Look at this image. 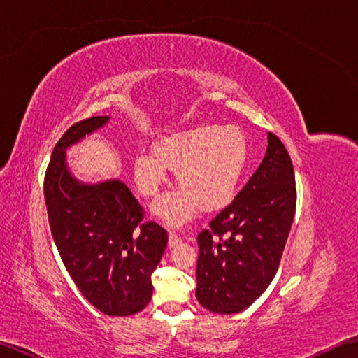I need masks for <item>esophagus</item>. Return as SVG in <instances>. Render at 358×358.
<instances>
[{
  "instance_id": "obj_1",
  "label": "esophagus",
  "mask_w": 358,
  "mask_h": 358,
  "mask_svg": "<svg viewBox=\"0 0 358 358\" xmlns=\"http://www.w3.org/2000/svg\"><path fill=\"white\" fill-rule=\"evenodd\" d=\"M178 243H181V237H178V235L175 234V232H171L169 234V248L177 246Z\"/></svg>"
}]
</instances>
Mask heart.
Instances as JSON below:
<instances>
[{"instance_id":"obj_1","label":"heart","mask_w":358,"mask_h":358,"mask_svg":"<svg viewBox=\"0 0 358 358\" xmlns=\"http://www.w3.org/2000/svg\"><path fill=\"white\" fill-rule=\"evenodd\" d=\"M154 154L140 152L134 159V178L144 196H155L177 171L178 191L163 195L154 212L171 226H180L203 210H218L229 203L248 163V138L237 126L203 124L159 136Z\"/></svg>"}]
</instances>
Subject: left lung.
<instances>
[{
	"instance_id": "left-lung-1",
	"label": "left lung",
	"mask_w": 358,
	"mask_h": 358,
	"mask_svg": "<svg viewBox=\"0 0 358 358\" xmlns=\"http://www.w3.org/2000/svg\"><path fill=\"white\" fill-rule=\"evenodd\" d=\"M296 204L294 166L268 134L262 164L231 204L199 234L196 300L215 314H237L277 273Z\"/></svg>"
}]
</instances>
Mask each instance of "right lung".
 <instances>
[{
  "instance_id": "add662e5",
  "label": "right lung",
  "mask_w": 358,
  "mask_h": 358,
  "mask_svg": "<svg viewBox=\"0 0 358 358\" xmlns=\"http://www.w3.org/2000/svg\"><path fill=\"white\" fill-rule=\"evenodd\" d=\"M108 121L90 117L67 129L45 171L44 199L53 240L73 283L103 314L126 317L150 301V277L167 232L155 222L143 223L141 204L120 180L85 185L67 169L66 149Z\"/></svg>"
}]
</instances>
